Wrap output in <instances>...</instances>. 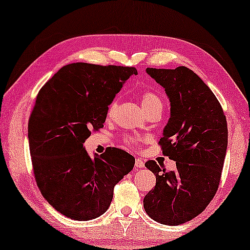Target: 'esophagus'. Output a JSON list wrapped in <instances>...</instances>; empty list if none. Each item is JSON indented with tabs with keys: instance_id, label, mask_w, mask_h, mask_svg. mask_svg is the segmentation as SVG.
I'll return each mask as SVG.
<instances>
[{
	"instance_id": "esophagus-1",
	"label": "esophagus",
	"mask_w": 250,
	"mask_h": 250,
	"mask_svg": "<svg viewBox=\"0 0 250 250\" xmlns=\"http://www.w3.org/2000/svg\"><path fill=\"white\" fill-rule=\"evenodd\" d=\"M135 167L136 168H142V167H145V163H143L140 158H136L135 159Z\"/></svg>"
}]
</instances>
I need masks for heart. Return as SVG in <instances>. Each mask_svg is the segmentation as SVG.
<instances>
[{"instance_id":"1","label":"heart","mask_w":250,"mask_h":250,"mask_svg":"<svg viewBox=\"0 0 250 250\" xmlns=\"http://www.w3.org/2000/svg\"><path fill=\"white\" fill-rule=\"evenodd\" d=\"M140 102H141V105L143 110L146 111V114H148V112L151 110H155V109H163L162 99H160L159 95L153 91L146 90V91H143L142 93H140ZM116 107H117V101L116 100L111 101L107 111L109 117L114 114L116 110ZM123 140H124V143L126 146H132V148H136V146H139L140 145V139L136 138V136L126 135L124 136V139Z\"/></svg>"}]
</instances>
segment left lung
<instances>
[{
    "instance_id": "8db88e82",
    "label": "left lung",
    "mask_w": 250,
    "mask_h": 250,
    "mask_svg": "<svg viewBox=\"0 0 250 250\" xmlns=\"http://www.w3.org/2000/svg\"><path fill=\"white\" fill-rule=\"evenodd\" d=\"M165 88L170 117L159 140L163 155L176 162L175 170L145 165L156 175L143 207L152 220L180 225L198 216L218 189L228 148V124L217 98L189 68H146Z\"/></svg>"
}]
</instances>
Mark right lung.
<instances>
[{"mask_svg":"<svg viewBox=\"0 0 250 250\" xmlns=\"http://www.w3.org/2000/svg\"><path fill=\"white\" fill-rule=\"evenodd\" d=\"M134 67L67 64L44 84L28 121L29 151L37 187L47 203L76 221L99 217L110 206L114 188L135 158L109 148L91 158L83 143L104 127L108 105Z\"/></svg>","mask_w":250,"mask_h":250,"instance_id":"1","label":"right lung"}]
</instances>
